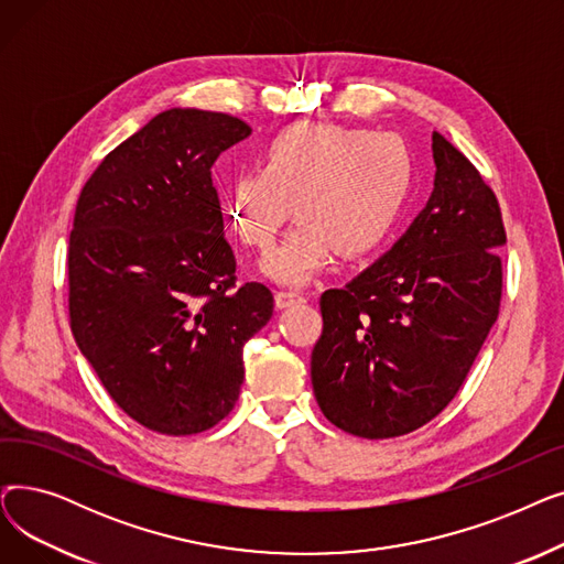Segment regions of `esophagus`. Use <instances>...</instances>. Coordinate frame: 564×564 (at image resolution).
<instances>
[{
  "label": "esophagus",
  "mask_w": 564,
  "mask_h": 564,
  "mask_svg": "<svg viewBox=\"0 0 564 564\" xmlns=\"http://www.w3.org/2000/svg\"><path fill=\"white\" fill-rule=\"evenodd\" d=\"M306 302V297L304 294H300V292H276L274 294V304H276V308H290V306H294V304H304Z\"/></svg>",
  "instance_id": "1"
}]
</instances>
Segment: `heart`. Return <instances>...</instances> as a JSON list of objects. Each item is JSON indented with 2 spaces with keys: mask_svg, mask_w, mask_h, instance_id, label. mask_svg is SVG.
Segmentation results:
<instances>
[{
  "mask_svg": "<svg viewBox=\"0 0 564 564\" xmlns=\"http://www.w3.org/2000/svg\"><path fill=\"white\" fill-rule=\"evenodd\" d=\"M416 162L391 132L302 121L279 130L262 148L260 169L237 173L224 213L237 240L267 251L283 224L300 215L262 272L302 285L334 251L357 258L387 242L409 203Z\"/></svg>",
  "mask_w": 564,
  "mask_h": 564,
  "instance_id": "heart-1",
  "label": "heart"
}]
</instances>
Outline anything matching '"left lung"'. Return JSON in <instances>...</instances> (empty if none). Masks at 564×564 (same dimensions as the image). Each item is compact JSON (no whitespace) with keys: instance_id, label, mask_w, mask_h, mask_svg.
<instances>
[{"instance_id":"1","label":"left lung","mask_w":564,"mask_h":564,"mask_svg":"<svg viewBox=\"0 0 564 564\" xmlns=\"http://www.w3.org/2000/svg\"><path fill=\"white\" fill-rule=\"evenodd\" d=\"M434 192L409 230L319 297L311 379L327 421L364 438L423 427L451 404L498 319L508 242L494 189L432 134Z\"/></svg>"}]
</instances>
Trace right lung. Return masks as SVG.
<instances>
[{"instance_id": "obj_1", "label": "right lung", "mask_w": 564, "mask_h": 564, "mask_svg": "<svg viewBox=\"0 0 564 564\" xmlns=\"http://www.w3.org/2000/svg\"><path fill=\"white\" fill-rule=\"evenodd\" d=\"M251 134L240 118L169 109L82 187L68 245L79 351L139 425L187 436L232 411L242 349L274 313L262 283L237 288L213 164Z\"/></svg>"}]
</instances>
